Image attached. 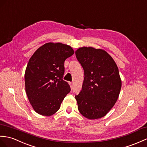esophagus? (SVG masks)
I'll return each mask as SVG.
<instances>
[{"mask_svg":"<svg viewBox=\"0 0 147 147\" xmlns=\"http://www.w3.org/2000/svg\"><path fill=\"white\" fill-rule=\"evenodd\" d=\"M69 85H70V87H71V89H73V83H71V82H69Z\"/></svg>","mask_w":147,"mask_h":147,"instance_id":"1","label":"esophagus"}]
</instances>
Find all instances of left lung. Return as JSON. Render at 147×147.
I'll return each instance as SVG.
<instances>
[{
  "mask_svg": "<svg viewBox=\"0 0 147 147\" xmlns=\"http://www.w3.org/2000/svg\"><path fill=\"white\" fill-rule=\"evenodd\" d=\"M75 54L84 73L82 90L75 96L78 110L90 120L103 117L115 105L121 90L117 65L102 49L83 47Z\"/></svg>",
  "mask_w": 147,
  "mask_h": 147,
  "instance_id": "left-lung-1",
  "label": "left lung"
}]
</instances>
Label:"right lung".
Listing matches in <instances>:
<instances>
[{
  "mask_svg": "<svg viewBox=\"0 0 147 147\" xmlns=\"http://www.w3.org/2000/svg\"><path fill=\"white\" fill-rule=\"evenodd\" d=\"M74 53L69 46L49 42L37 49L30 58L25 72L26 91L37 113L54 114L70 92L69 84L63 78L64 61Z\"/></svg>",
  "mask_w": 147,
  "mask_h": 147,
  "instance_id": "add662e5",
  "label": "right lung"
}]
</instances>
